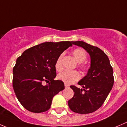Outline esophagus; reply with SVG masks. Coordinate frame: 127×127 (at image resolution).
Segmentation results:
<instances>
[{"label":"esophagus","mask_w":127,"mask_h":127,"mask_svg":"<svg viewBox=\"0 0 127 127\" xmlns=\"http://www.w3.org/2000/svg\"><path fill=\"white\" fill-rule=\"evenodd\" d=\"M64 86H65V88H67V87H69V85L66 84H64Z\"/></svg>","instance_id":"esophagus-1"}]
</instances>
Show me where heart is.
Returning <instances> with one entry per match:
<instances>
[{"instance_id":"b5f03b06","label":"heart","mask_w":127,"mask_h":127,"mask_svg":"<svg viewBox=\"0 0 127 127\" xmlns=\"http://www.w3.org/2000/svg\"><path fill=\"white\" fill-rule=\"evenodd\" d=\"M72 55L74 56L75 59L77 60L78 63H79V66L81 68H85L84 65L82 64L83 63L87 58V54L86 51L82 48H76L72 51ZM62 58L63 55H61L58 59L56 60L55 63V67L56 71H60L62 69ZM58 79L61 80L63 82H64L67 84H71L76 81H78L80 79V74L77 71H68L65 70L62 72L60 73L58 76Z\"/></svg>"}]
</instances>
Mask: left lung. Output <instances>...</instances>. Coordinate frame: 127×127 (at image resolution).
<instances>
[{
  "mask_svg": "<svg viewBox=\"0 0 127 127\" xmlns=\"http://www.w3.org/2000/svg\"><path fill=\"white\" fill-rule=\"evenodd\" d=\"M72 43L83 48L89 54L91 67L87 75L77 83L83 89L70 86L74 96L68 100V105L74 112L89 114L103 105L111 91L114 82L113 69L108 56L100 48L82 41Z\"/></svg>",
  "mask_w": 127,
  "mask_h": 127,
  "instance_id": "8db88e82",
  "label": "left lung"
}]
</instances>
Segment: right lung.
<instances>
[{"label":"right lung","mask_w":127,"mask_h":127,"mask_svg":"<svg viewBox=\"0 0 127 127\" xmlns=\"http://www.w3.org/2000/svg\"><path fill=\"white\" fill-rule=\"evenodd\" d=\"M72 45L69 41L45 42L27 49L13 68V88L18 101L28 111L41 113L50 108L53 97L64 89L56 76L58 58ZM44 81L49 84L44 86Z\"/></svg>","instance_id":"obj_1"}]
</instances>
